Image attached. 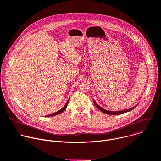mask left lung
<instances>
[{"mask_svg": "<svg viewBox=\"0 0 161 161\" xmlns=\"http://www.w3.org/2000/svg\"><path fill=\"white\" fill-rule=\"evenodd\" d=\"M94 101V103L95 106H96L100 111H101L102 112H103V113H105V114H110V115H118V114H123V113H125V112H129V111H130V110H133L134 108H135L137 106V105L136 106H135V107H132V108L127 109V110H121V111H118V112H111V111L106 110L103 109V108H101L100 106H99V105L96 103V102H95L94 101Z\"/></svg>", "mask_w": 161, "mask_h": 161, "instance_id": "8db88e82", "label": "left lung"}]
</instances>
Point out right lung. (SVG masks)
<instances>
[{"instance_id": "add662e5", "label": "right lung", "mask_w": 161, "mask_h": 161, "mask_svg": "<svg viewBox=\"0 0 161 161\" xmlns=\"http://www.w3.org/2000/svg\"><path fill=\"white\" fill-rule=\"evenodd\" d=\"M69 100L67 101V102L66 103V104H65V105L64 106V107H63L61 110H60L59 111H58V112H55V113H54V114H50V115H46V117H50V116H54V115H57V114H60V113H62L63 111H64L65 109H66V108H67V105H68V103H69Z\"/></svg>"}]
</instances>
